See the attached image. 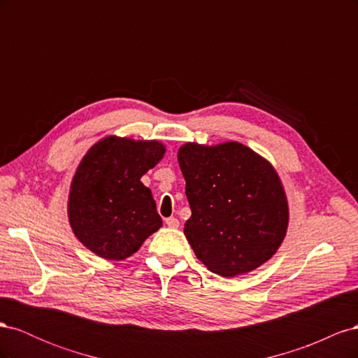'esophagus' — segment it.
<instances>
[{
    "mask_svg": "<svg viewBox=\"0 0 358 358\" xmlns=\"http://www.w3.org/2000/svg\"><path fill=\"white\" fill-rule=\"evenodd\" d=\"M166 224L170 227V229H178L179 227V221H178V218H175V216H170V218H167Z\"/></svg>",
    "mask_w": 358,
    "mask_h": 358,
    "instance_id": "obj_1",
    "label": "esophagus"
}]
</instances>
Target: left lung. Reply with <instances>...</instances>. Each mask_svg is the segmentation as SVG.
Listing matches in <instances>:
<instances>
[{
  "instance_id": "left-lung-1",
  "label": "left lung",
  "mask_w": 358,
  "mask_h": 358,
  "mask_svg": "<svg viewBox=\"0 0 358 358\" xmlns=\"http://www.w3.org/2000/svg\"><path fill=\"white\" fill-rule=\"evenodd\" d=\"M178 161L191 218L187 239L210 272L225 278L249 273L282 245L289 209L272 162L239 142H188Z\"/></svg>"
}]
</instances>
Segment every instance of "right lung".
Listing matches in <instances>:
<instances>
[{"instance_id": "add662e5", "label": "right lung", "mask_w": 358, "mask_h": 358, "mask_svg": "<svg viewBox=\"0 0 358 358\" xmlns=\"http://www.w3.org/2000/svg\"><path fill=\"white\" fill-rule=\"evenodd\" d=\"M166 154L158 140L107 136L80 159L70 183L69 222L78 241L104 259L137 252L162 225L142 176Z\"/></svg>"}]
</instances>
